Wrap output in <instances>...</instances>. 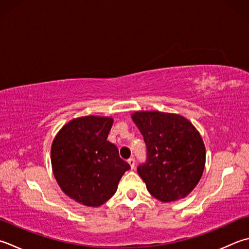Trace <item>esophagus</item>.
<instances>
[{"label":"esophagus","mask_w":249,"mask_h":249,"mask_svg":"<svg viewBox=\"0 0 249 249\" xmlns=\"http://www.w3.org/2000/svg\"><path fill=\"white\" fill-rule=\"evenodd\" d=\"M127 163L129 164V166H130L131 169L135 168V159H134V158H130V159L127 160Z\"/></svg>","instance_id":"esophagus-1"}]
</instances>
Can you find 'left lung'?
<instances>
[{"label": "left lung", "instance_id": "left-lung-1", "mask_svg": "<svg viewBox=\"0 0 249 249\" xmlns=\"http://www.w3.org/2000/svg\"><path fill=\"white\" fill-rule=\"evenodd\" d=\"M131 120L147 145V162L137 172L149 193L163 203L189 196L201 179L205 144L193 124L176 113L137 111Z\"/></svg>", "mask_w": 249, "mask_h": 249}]
</instances>
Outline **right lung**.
I'll list each match as a JSON object with an SVG mask.
<instances>
[{
  "label": "right lung",
  "instance_id": "right-lung-1",
  "mask_svg": "<svg viewBox=\"0 0 249 249\" xmlns=\"http://www.w3.org/2000/svg\"><path fill=\"white\" fill-rule=\"evenodd\" d=\"M110 116L87 115L68 122L53 138L51 160L57 183L70 198L99 207L114 196L130 166L116 145L107 140Z\"/></svg>",
  "mask_w": 249,
  "mask_h": 249
}]
</instances>
